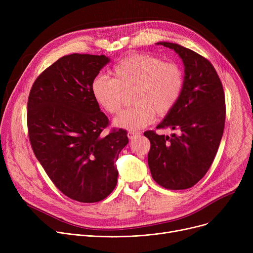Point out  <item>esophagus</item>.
<instances>
[{"mask_svg": "<svg viewBox=\"0 0 253 253\" xmlns=\"http://www.w3.org/2000/svg\"><path fill=\"white\" fill-rule=\"evenodd\" d=\"M140 133H141V132H139V131H129L127 135H128L129 139H133L135 136L139 135Z\"/></svg>", "mask_w": 253, "mask_h": 253, "instance_id": "esophagus-1", "label": "esophagus"}]
</instances>
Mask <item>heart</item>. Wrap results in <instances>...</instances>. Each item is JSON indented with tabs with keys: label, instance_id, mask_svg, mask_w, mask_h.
<instances>
[{
	"label": "heart",
	"instance_id": "heart-1",
	"mask_svg": "<svg viewBox=\"0 0 253 253\" xmlns=\"http://www.w3.org/2000/svg\"><path fill=\"white\" fill-rule=\"evenodd\" d=\"M113 79L98 75L91 82L93 98L108 114L121 108L124 92L133 89L131 108L114 120L116 126L135 130L150 125L156 117L169 114L178 102L184 76L180 65L148 53H131L120 59L112 70Z\"/></svg>",
	"mask_w": 253,
	"mask_h": 253
}]
</instances>
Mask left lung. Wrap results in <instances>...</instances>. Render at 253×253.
Masks as SVG:
<instances>
[{
	"mask_svg": "<svg viewBox=\"0 0 253 253\" xmlns=\"http://www.w3.org/2000/svg\"><path fill=\"white\" fill-rule=\"evenodd\" d=\"M174 50L184 64V84L174 109L157 126L178 134L144 132L151 141L148 162L154 180L168 190L192 188L213 162L225 122V99L220 79L211 62L178 44L158 43Z\"/></svg>",
	"mask_w": 253,
	"mask_h": 253,
	"instance_id": "1",
	"label": "left lung"
}]
</instances>
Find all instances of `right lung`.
Wrapping results in <instances>:
<instances>
[{"label":"right lung","instance_id":"obj_1","mask_svg":"<svg viewBox=\"0 0 253 253\" xmlns=\"http://www.w3.org/2000/svg\"><path fill=\"white\" fill-rule=\"evenodd\" d=\"M110 61L105 55L60 57L36 79L28 100L29 138L55 187L82 203L103 200L116 188V162L128 143L125 129H112L93 98L91 82Z\"/></svg>","mask_w":253,"mask_h":253}]
</instances>
